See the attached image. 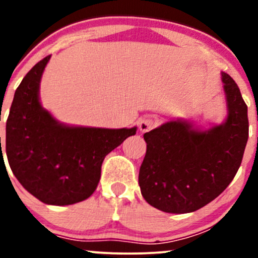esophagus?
<instances>
[{
  "instance_id": "obj_1",
  "label": "esophagus",
  "mask_w": 258,
  "mask_h": 258,
  "mask_svg": "<svg viewBox=\"0 0 258 258\" xmlns=\"http://www.w3.org/2000/svg\"><path fill=\"white\" fill-rule=\"evenodd\" d=\"M154 126H155V121H154L153 119H150V117H143V119H141L138 121L139 131H141L142 133L150 131V130L154 128Z\"/></svg>"
}]
</instances>
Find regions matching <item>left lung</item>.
I'll use <instances>...</instances> for the list:
<instances>
[{
    "label": "left lung",
    "instance_id": "8db88e82",
    "mask_svg": "<svg viewBox=\"0 0 258 258\" xmlns=\"http://www.w3.org/2000/svg\"><path fill=\"white\" fill-rule=\"evenodd\" d=\"M227 117L201 128L171 120L144 133L147 153L138 183L149 205L168 214L201 209L229 185L240 167L248 138L247 106L235 81L221 73Z\"/></svg>",
    "mask_w": 258,
    "mask_h": 258
}]
</instances>
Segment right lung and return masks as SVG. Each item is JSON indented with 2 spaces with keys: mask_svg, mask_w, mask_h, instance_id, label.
Segmentation results:
<instances>
[{
  "mask_svg": "<svg viewBox=\"0 0 258 258\" xmlns=\"http://www.w3.org/2000/svg\"><path fill=\"white\" fill-rule=\"evenodd\" d=\"M49 59L38 61L14 93L6 153L12 172L36 199L47 205H73L93 194L103 160L136 135L137 127L99 128L58 121L40 102L41 79Z\"/></svg>",
  "mask_w": 258,
  "mask_h": 258,
  "instance_id": "right-lung-1",
  "label": "right lung"
}]
</instances>
